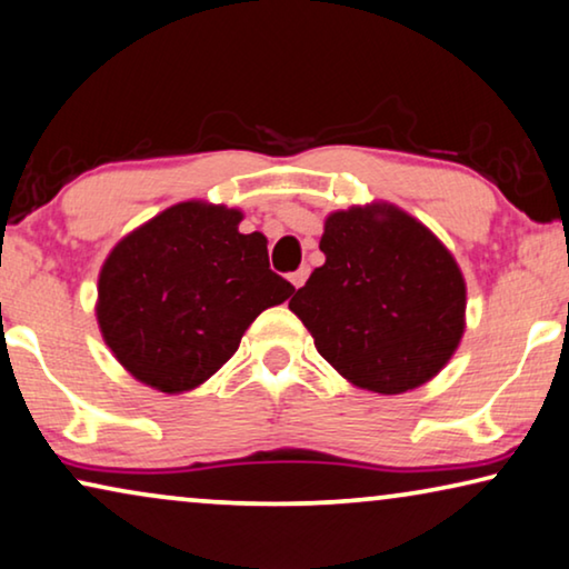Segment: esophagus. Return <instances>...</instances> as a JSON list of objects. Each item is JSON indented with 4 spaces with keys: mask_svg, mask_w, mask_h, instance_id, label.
Here are the masks:
<instances>
[{
    "mask_svg": "<svg viewBox=\"0 0 569 569\" xmlns=\"http://www.w3.org/2000/svg\"><path fill=\"white\" fill-rule=\"evenodd\" d=\"M307 276H309V270H307V268H301V270H293V273L288 276V281L293 283V288H301L303 283H307Z\"/></svg>",
    "mask_w": 569,
    "mask_h": 569,
    "instance_id": "1",
    "label": "esophagus"
}]
</instances>
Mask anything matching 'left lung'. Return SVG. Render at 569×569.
<instances>
[{
  "label": "left lung",
  "mask_w": 569,
  "mask_h": 569,
  "mask_svg": "<svg viewBox=\"0 0 569 569\" xmlns=\"http://www.w3.org/2000/svg\"><path fill=\"white\" fill-rule=\"evenodd\" d=\"M315 268L288 309L356 387L402 395L459 348L467 283L433 231L391 203L327 216Z\"/></svg>",
  "instance_id": "left-lung-1"
}]
</instances>
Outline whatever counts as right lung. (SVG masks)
Instances as JSON below:
<instances>
[{"label":"right lung","mask_w":569,"mask_h":569,"mask_svg":"<svg viewBox=\"0 0 569 569\" xmlns=\"http://www.w3.org/2000/svg\"><path fill=\"white\" fill-rule=\"evenodd\" d=\"M242 211L186 201L123 237L98 281V322L126 371L167 395L196 389L237 353L254 317L296 288L270 270Z\"/></svg>","instance_id":"1"}]
</instances>
